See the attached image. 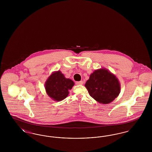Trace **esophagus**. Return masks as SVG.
<instances>
[{
  "label": "esophagus",
  "instance_id": "34e87169",
  "mask_svg": "<svg viewBox=\"0 0 152 152\" xmlns=\"http://www.w3.org/2000/svg\"><path fill=\"white\" fill-rule=\"evenodd\" d=\"M76 84H77V85H83V82L82 81H77V82H76Z\"/></svg>",
  "mask_w": 152,
  "mask_h": 152
}]
</instances>
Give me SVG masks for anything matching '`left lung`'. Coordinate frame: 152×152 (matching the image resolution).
<instances>
[{
	"label": "left lung",
	"mask_w": 152,
	"mask_h": 152,
	"mask_svg": "<svg viewBox=\"0 0 152 152\" xmlns=\"http://www.w3.org/2000/svg\"><path fill=\"white\" fill-rule=\"evenodd\" d=\"M89 95L96 101L108 104L120 93L121 85L116 76L106 68L95 70L85 84Z\"/></svg>",
	"instance_id": "8db88e82"
}]
</instances>
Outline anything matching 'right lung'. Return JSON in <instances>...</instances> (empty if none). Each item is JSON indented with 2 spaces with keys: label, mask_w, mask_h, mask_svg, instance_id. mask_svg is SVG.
<instances>
[{
  "label": "right lung",
  "mask_w": 152,
  "mask_h": 152,
  "mask_svg": "<svg viewBox=\"0 0 152 152\" xmlns=\"http://www.w3.org/2000/svg\"><path fill=\"white\" fill-rule=\"evenodd\" d=\"M74 85L72 80L65 78L60 71L52 73L44 84L47 94L56 101L65 99Z\"/></svg>",
  "instance_id": "1"
}]
</instances>
